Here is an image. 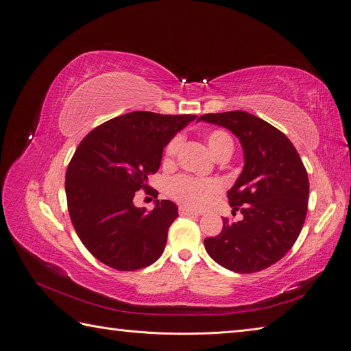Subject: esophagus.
Wrapping results in <instances>:
<instances>
[{"label": "esophagus", "instance_id": "1", "mask_svg": "<svg viewBox=\"0 0 351 351\" xmlns=\"http://www.w3.org/2000/svg\"><path fill=\"white\" fill-rule=\"evenodd\" d=\"M178 214L183 215V217H199L200 212H196L193 209H189V208H184V206H180Z\"/></svg>", "mask_w": 351, "mask_h": 351}]
</instances>
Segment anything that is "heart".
I'll use <instances>...</instances> for the list:
<instances>
[{
	"instance_id": "1",
	"label": "heart",
	"mask_w": 351,
	"mask_h": 351,
	"mask_svg": "<svg viewBox=\"0 0 351 351\" xmlns=\"http://www.w3.org/2000/svg\"><path fill=\"white\" fill-rule=\"evenodd\" d=\"M209 151L214 156H219L227 151L232 152V139L228 133L222 130H214L206 136ZM182 143V137L174 136L164 149V162L169 164L177 155ZM222 190V184L214 178H196L192 176H178L173 178L168 184V193L178 204L186 208L202 209L208 206Z\"/></svg>"
}]
</instances>
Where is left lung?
<instances>
[{"label": "left lung", "instance_id": "left-lung-1", "mask_svg": "<svg viewBox=\"0 0 351 351\" xmlns=\"http://www.w3.org/2000/svg\"><path fill=\"white\" fill-rule=\"evenodd\" d=\"M199 120L226 127L239 137L244 168L228 190L232 214L217 237L205 239L209 256L239 274L278 262L299 237L306 219L309 178L295 147L282 132L246 111L205 114Z\"/></svg>", "mask_w": 351, "mask_h": 351}]
</instances>
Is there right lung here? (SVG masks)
Here are the masks:
<instances>
[{
    "label": "right lung",
    "instance_id": "obj_1",
    "mask_svg": "<svg viewBox=\"0 0 351 351\" xmlns=\"http://www.w3.org/2000/svg\"><path fill=\"white\" fill-rule=\"evenodd\" d=\"M196 115L133 111L105 121L77 146L66 173L69 214L95 258L119 271L149 267L161 256L176 204L136 208L137 190L161 165L167 143Z\"/></svg>",
    "mask_w": 351,
    "mask_h": 351
}]
</instances>
